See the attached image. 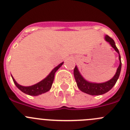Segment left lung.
Returning <instances> with one entry per match:
<instances>
[{"mask_svg":"<svg viewBox=\"0 0 130 130\" xmlns=\"http://www.w3.org/2000/svg\"><path fill=\"white\" fill-rule=\"evenodd\" d=\"M105 40L107 42H108L111 44V46L119 53V60H120V64H119V68H117L115 75L111 80L104 83H92L88 82L87 81H86L85 79L81 76L78 71L77 66H75L74 70H73V75H74V77H75L78 88L83 92L87 93L88 94L92 95V96L104 94L105 93L107 92L108 91H109L117 83V80L119 77V75H120V70H121L122 62L120 55L119 53V49H117V46H116L114 40L107 35L105 36Z\"/></svg>","mask_w":130,"mask_h":130,"instance_id":"obj_1","label":"left lung"}]
</instances>
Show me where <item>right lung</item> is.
Here are the masks:
<instances>
[{
  "label": "right lung",
  "instance_id": "add662e5",
  "mask_svg": "<svg viewBox=\"0 0 130 130\" xmlns=\"http://www.w3.org/2000/svg\"><path fill=\"white\" fill-rule=\"evenodd\" d=\"M62 64L63 62L60 63L57 67L55 68L45 79L42 80V81H40L38 83L30 86V87H23V86L20 85L15 81L13 77H12L13 83H15L16 87H18L21 91H22L23 92L25 93L26 94L30 95V96H38V95L42 94L43 93L46 92L51 89V86H52V84L54 81V78H55V72H57V70L62 65Z\"/></svg>",
  "mask_w": 130,
  "mask_h": 130
}]
</instances>
